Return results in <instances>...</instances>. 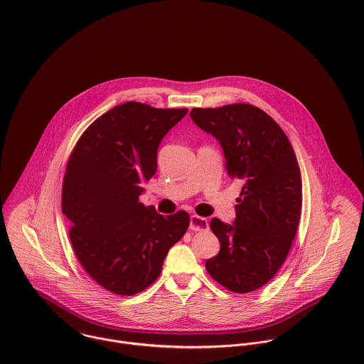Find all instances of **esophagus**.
I'll return each instance as SVG.
<instances>
[{
  "instance_id": "esophagus-1",
  "label": "esophagus",
  "mask_w": 364,
  "mask_h": 364,
  "mask_svg": "<svg viewBox=\"0 0 364 364\" xmlns=\"http://www.w3.org/2000/svg\"><path fill=\"white\" fill-rule=\"evenodd\" d=\"M189 228L192 231H206V230H208V218L200 217L198 214L191 215V225H189Z\"/></svg>"
}]
</instances>
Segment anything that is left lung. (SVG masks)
Masks as SVG:
<instances>
[{"mask_svg": "<svg viewBox=\"0 0 364 364\" xmlns=\"http://www.w3.org/2000/svg\"><path fill=\"white\" fill-rule=\"evenodd\" d=\"M191 117L220 141L228 176L244 182L234 225L210 221L220 252L206 260V270L230 291H255L282 267L297 234L303 185L294 150L282 127L254 105L193 107Z\"/></svg>", "mask_w": 364, "mask_h": 364, "instance_id": "8db88e82", "label": "left lung"}]
</instances>
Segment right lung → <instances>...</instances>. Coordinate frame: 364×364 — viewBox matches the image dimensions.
I'll return each mask as SVG.
<instances>
[{
    "mask_svg": "<svg viewBox=\"0 0 364 364\" xmlns=\"http://www.w3.org/2000/svg\"><path fill=\"white\" fill-rule=\"evenodd\" d=\"M186 113V107L117 105L87 127L68 156L61 208L71 223L73 251L113 294L150 287L189 227L185 210L161 215L140 202L141 185L156 173L161 140Z\"/></svg>",
    "mask_w": 364,
    "mask_h": 364,
    "instance_id": "1",
    "label": "right lung"
}]
</instances>
